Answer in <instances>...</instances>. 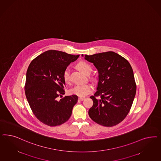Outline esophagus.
Segmentation results:
<instances>
[{
	"instance_id": "esophagus-1",
	"label": "esophagus",
	"mask_w": 161,
	"mask_h": 161,
	"mask_svg": "<svg viewBox=\"0 0 161 161\" xmlns=\"http://www.w3.org/2000/svg\"><path fill=\"white\" fill-rule=\"evenodd\" d=\"M85 99V98H83V97H79V100H80V101H83Z\"/></svg>"
}]
</instances>
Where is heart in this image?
Segmentation results:
<instances>
[{
	"instance_id": "heart-1",
	"label": "heart",
	"mask_w": 161,
	"mask_h": 161,
	"mask_svg": "<svg viewBox=\"0 0 161 161\" xmlns=\"http://www.w3.org/2000/svg\"><path fill=\"white\" fill-rule=\"evenodd\" d=\"M78 69L85 75L92 72V68L88 63L85 62H80L77 64ZM63 79L66 83H69L70 80V70L66 69L63 73ZM93 90V86L91 84L78 85L70 89V93L76 95L79 97H85L91 93Z\"/></svg>"
}]
</instances>
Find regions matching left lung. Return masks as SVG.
<instances>
[{
  "label": "left lung",
  "instance_id": "obj_1",
  "mask_svg": "<svg viewBox=\"0 0 161 161\" xmlns=\"http://www.w3.org/2000/svg\"><path fill=\"white\" fill-rule=\"evenodd\" d=\"M82 56L83 57L82 54ZM84 58L92 63L98 72V82L89 109L90 118L105 127L118 125L129 113L136 92V85L129 62L113 52H104ZM100 96L99 100L96 96Z\"/></svg>",
  "mask_w": 161,
  "mask_h": 161
}]
</instances>
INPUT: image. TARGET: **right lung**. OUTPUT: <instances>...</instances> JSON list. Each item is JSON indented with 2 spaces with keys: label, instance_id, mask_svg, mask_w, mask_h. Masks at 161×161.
Masks as SVG:
<instances>
[{
  "label": "right lung",
  "instance_id": "1",
  "mask_svg": "<svg viewBox=\"0 0 161 161\" xmlns=\"http://www.w3.org/2000/svg\"><path fill=\"white\" fill-rule=\"evenodd\" d=\"M79 57L52 50L42 53L30 64L26 71L25 95L33 113L42 123L56 126L70 117L78 96H65L60 100L57 97L64 94L63 73Z\"/></svg>",
  "mask_w": 161,
  "mask_h": 161
}]
</instances>
